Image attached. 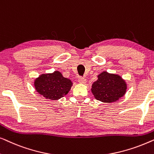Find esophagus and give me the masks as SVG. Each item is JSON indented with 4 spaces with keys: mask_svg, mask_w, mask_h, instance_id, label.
Masks as SVG:
<instances>
[{
    "mask_svg": "<svg viewBox=\"0 0 154 154\" xmlns=\"http://www.w3.org/2000/svg\"><path fill=\"white\" fill-rule=\"evenodd\" d=\"M79 82L80 83H86V79L85 77L80 76L79 78Z\"/></svg>",
    "mask_w": 154,
    "mask_h": 154,
    "instance_id": "esophagus-1",
    "label": "esophagus"
}]
</instances>
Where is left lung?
<instances>
[{
	"mask_svg": "<svg viewBox=\"0 0 154 154\" xmlns=\"http://www.w3.org/2000/svg\"><path fill=\"white\" fill-rule=\"evenodd\" d=\"M126 89L125 82L121 76L104 71L98 75L97 81L92 84L91 90L97 100L111 103L122 97Z\"/></svg>",
	"mask_w": 154,
	"mask_h": 154,
	"instance_id": "obj_1",
	"label": "left lung"
}]
</instances>
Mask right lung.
<instances>
[{"instance_id": "right-lung-1", "label": "right lung", "mask_w": 154, "mask_h": 154, "mask_svg": "<svg viewBox=\"0 0 154 154\" xmlns=\"http://www.w3.org/2000/svg\"><path fill=\"white\" fill-rule=\"evenodd\" d=\"M34 85L36 91L44 97L57 100L68 93L72 83L57 71L53 73L40 75L35 79Z\"/></svg>"}]
</instances>
